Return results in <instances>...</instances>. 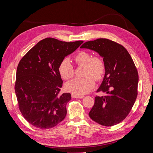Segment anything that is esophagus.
Instances as JSON below:
<instances>
[{
	"instance_id": "1",
	"label": "esophagus",
	"mask_w": 153,
	"mask_h": 153,
	"mask_svg": "<svg viewBox=\"0 0 153 153\" xmlns=\"http://www.w3.org/2000/svg\"><path fill=\"white\" fill-rule=\"evenodd\" d=\"M71 96H72V98H82L83 97H84V96L77 95V94H74V93L71 94Z\"/></svg>"
}]
</instances>
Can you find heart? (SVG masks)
<instances>
[{
    "mask_svg": "<svg viewBox=\"0 0 153 153\" xmlns=\"http://www.w3.org/2000/svg\"><path fill=\"white\" fill-rule=\"evenodd\" d=\"M75 62L78 67L84 66L83 78H76L68 82L66 89L74 94L82 96L89 93L95 87V80L100 82L103 79L106 73V64L100 55H92L87 51L81 50L75 56ZM59 73L65 80L72 78L75 75V68L70 60L64 58L58 67Z\"/></svg>",
    "mask_w": 153,
    "mask_h": 153,
    "instance_id": "b5f03b06",
    "label": "heart"
}]
</instances>
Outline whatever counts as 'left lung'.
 <instances>
[{
  "instance_id": "8db88e82",
  "label": "left lung",
  "mask_w": 153,
  "mask_h": 153,
  "mask_svg": "<svg viewBox=\"0 0 153 153\" xmlns=\"http://www.w3.org/2000/svg\"><path fill=\"white\" fill-rule=\"evenodd\" d=\"M103 57L106 73L97 92L94 104L89 113L92 120L102 126H112L123 121L130 112L138 94V74L133 59L123 45L99 38L83 44Z\"/></svg>"
}]
</instances>
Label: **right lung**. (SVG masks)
Masks as SVG:
<instances>
[{"instance_id": "add662e5", "label": "right lung", "mask_w": 153, "mask_h": 153, "mask_svg": "<svg viewBox=\"0 0 153 153\" xmlns=\"http://www.w3.org/2000/svg\"><path fill=\"white\" fill-rule=\"evenodd\" d=\"M84 42L47 38L32 47L18 63L15 90L18 108L32 126L48 129L63 121L70 93L60 94L62 80L58 70L62 60Z\"/></svg>"}]
</instances>
